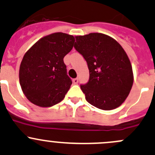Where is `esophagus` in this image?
Returning <instances> with one entry per match:
<instances>
[{
	"instance_id": "34e87169",
	"label": "esophagus",
	"mask_w": 155,
	"mask_h": 155,
	"mask_svg": "<svg viewBox=\"0 0 155 155\" xmlns=\"http://www.w3.org/2000/svg\"><path fill=\"white\" fill-rule=\"evenodd\" d=\"M73 83H74V84H77L78 82H79V79H78L77 78H76V79H73Z\"/></svg>"
}]
</instances>
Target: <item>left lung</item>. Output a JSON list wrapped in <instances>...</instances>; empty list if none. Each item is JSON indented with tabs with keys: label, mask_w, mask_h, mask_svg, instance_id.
Here are the masks:
<instances>
[{
	"label": "left lung",
	"mask_w": 155,
	"mask_h": 155,
	"mask_svg": "<svg viewBox=\"0 0 155 155\" xmlns=\"http://www.w3.org/2000/svg\"><path fill=\"white\" fill-rule=\"evenodd\" d=\"M74 48L86 61L89 80L80 87L90 104L103 110L120 107L134 83L127 54L112 37L101 33L76 36Z\"/></svg>",
	"instance_id": "1"
}]
</instances>
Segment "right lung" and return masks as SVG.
Wrapping results in <instances>:
<instances>
[{"label": "right lung", "instance_id": "add662e5", "mask_svg": "<svg viewBox=\"0 0 155 155\" xmlns=\"http://www.w3.org/2000/svg\"><path fill=\"white\" fill-rule=\"evenodd\" d=\"M73 36L58 32L45 36L26 51L19 68L21 90L40 107L60 103L72 84L64 58L73 47Z\"/></svg>", "mask_w": 155, "mask_h": 155}]
</instances>
